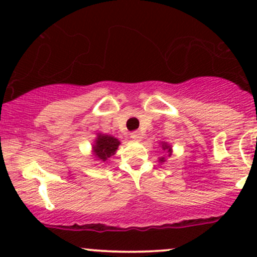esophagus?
Returning <instances> with one entry per match:
<instances>
[{"mask_svg":"<svg viewBox=\"0 0 257 257\" xmlns=\"http://www.w3.org/2000/svg\"><path fill=\"white\" fill-rule=\"evenodd\" d=\"M131 138L133 139V140L139 141V140H141V138H143V135H141V133L139 132V131H135V132L131 133Z\"/></svg>","mask_w":257,"mask_h":257,"instance_id":"esophagus-1","label":"esophagus"}]
</instances>
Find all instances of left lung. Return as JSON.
Returning a JSON list of instances; mask_svg holds the SVG:
<instances>
[{
  "label": "left lung",
  "instance_id": "1",
  "mask_svg": "<svg viewBox=\"0 0 257 257\" xmlns=\"http://www.w3.org/2000/svg\"><path fill=\"white\" fill-rule=\"evenodd\" d=\"M162 150H163V151H167L168 152V155H172V147H170L169 145H168L167 143H163L162 144ZM159 162H161V163H163V162H166V158L164 157H161L159 158Z\"/></svg>",
  "mask_w": 257,
  "mask_h": 257
}]
</instances>
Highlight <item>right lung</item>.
Wrapping results in <instances>:
<instances>
[{
  "label": "right lung",
  "mask_w": 257,
  "mask_h": 257,
  "mask_svg": "<svg viewBox=\"0 0 257 257\" xmlns=\"http://www.w3.org/2000/svg\"><path fill=\"white\" fill-rule=\"evenodd\" d=\"M119 144L118 139L111 137V135L98 134L93 145L94 156L98 158V161L104 163L116 153Z\"/></svg>",
  "instance_id": "obj_1"
}]
</instances>
